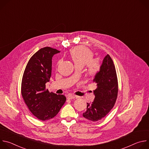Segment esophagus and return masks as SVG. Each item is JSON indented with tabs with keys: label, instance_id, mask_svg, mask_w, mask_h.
<instances>
[{
	"label": "esophagus",
	"instance_id": "esophagus-1",
	"mask_svg": "<svg viewBox=\"0 0 149 149\" xmlns=\"http://www.w3.org/2000/svg\"><path fill=\"white\" fill-rule=\"evenodd\" d=\"M77 97L75 96V95H72V94H70V95H68V99H69V100H72V99H74V98H75Z\"/></svg>",
	"mask_w": 149,
	"mask_h": 149
}]
</instances>
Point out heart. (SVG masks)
<instances>
[{"instance_id": "heart-1", "label": "heart", "mask_w": 149, "mask_h": 149, "mask_svg": "<svg viewBox=\"0 0 149 149\" xmlns=\"http://www.w3.org/2000/svg\"><path fill=\"white\" fill-rule=\"evenodd\" d=\"M70 54L75 67H84L87 65V71L89 75L94 76L100 71V61L98 59H93V53L89 49L82 46L77 47L70 51Z\"/></svg>"}]
</instances>
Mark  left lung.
I'll use <instances>...</instances> for the list:
<instances>
[{
	"label": "left lung",
	"instance_id": "left-lung-1",
	"mask_svg": "<svg viewBox=\"0 0 149 149\" xmlns=\"http://www.w3.org/2000/svg\"><path fill=\"white\" fill-rule=\"evenodd\" d=\"M93 82L97 84L94 90L95 98L87 103V110L82 116L92 121H97L107 115L115 104L118 94V81L114 62L109 54L102 62L100 71L95 75Z\"/></svg>",
	"mask_w": 149,
	"mask_h": 149
}]
</instances>
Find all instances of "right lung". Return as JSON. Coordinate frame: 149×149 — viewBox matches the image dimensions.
<instances>
[{"mask_svg": "<svg viewBox=\"0 0 149 149\" xmlns=\"http://www.w3.org/2000/svg\"><path fill=\"white\" fill-rule=\"evenodd\" d=\"M60 51L50 47L38 51L28 61L21 85V93L31 112L45 121L54 118L64 104L66 97L46 90L49 81L53 56Z\"/></svg>", "mask_w": 149, "mask_h": 149, "instance_id": "1", "label": "right lung"}]
</instances>
